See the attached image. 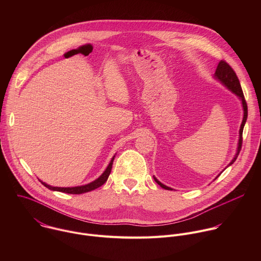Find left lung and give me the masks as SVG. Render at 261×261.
Returning <instances> with one entry per match:
<instances>
[{
    "label": "left lung",
    "instance_id": "left-lung-1",
    "mask_svg": "<svg viewBox=\"0 0 261 261\" xmlns=\"http://www.w3.org/2000/svg\"><path fill=\"white\" fill-rule=\"evenodd\" d=\"M214 79L216 81H218L220 84H222L223 86H224L226 89H228L230 92H232L242 102V106H243V110H244V116H243V121H242V124H241V127H240V132H239V141H238V147H237V153L233 157V159L230 161V163L226 166H230L231 164H233V162L237 160L239 154H240V151L242 148V135H243V130H244V126L246 124V121H247V118H248V107H247V103H246V100H245V97H244V94H243V90H242V87H241V84H240V81L237 76L236 72L233 71V69L224 61H221L219 62L218 66H217V69H216V72L214 74ZM226 169V168H225ZM224 170V169H223ZM222 173V172H221ZM219 173L215 179L221 174ZM154 179L155 181L160 186V187H162L163 189L165 190H173L172 188L170 187H167V186H165L164 184H162L161 181H159L155 176H154Z\"/></svg>",
    "mask_w": 261,
    "mask_h": 261
}]
</instances>
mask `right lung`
I'll return each instance as SVG.
<instances>
[{"label": "right lung", "instance_id": "obj_1", "mask_svg": "<svg viewBox=\"0 0 261 261\" xmlns=\"http://www.w3.org/2000/svg\"><path fill=\"white\" fill-rule=\"evenodd\" d=\"M115 157L116 155L111 158L109 164L107 165L106 169L103 171V173L98 177L96 178L95 180L87 184V185H82V186H76V187H53V186L42 181L41 184L43 186H45L46 188H48L49 190H53V191H60V192H64V193H68V194H83V193H86V192H90L92 190H95L99 187H101V186L107 180L109 174H110V171H111V168H113V163H114V160H115Z\"/></svg>", "mask_w": 261, "mask_h": 261}]
</instances>
